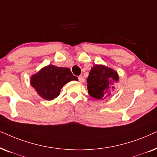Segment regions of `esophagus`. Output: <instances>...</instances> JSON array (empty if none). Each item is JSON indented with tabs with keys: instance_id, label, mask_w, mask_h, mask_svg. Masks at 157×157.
I'll use <instances>...</instances> for the list:
<instances>
[{
	"instance_id": "esophagus-1",
	"label": "esophagus",
	"mask_w": 157,
	"mask_h": 157,
	"mask_svg": "<svg viewBox=\"0 0 157 157\" xmlns=\"http://www.w3.org/2000/svg\"><path fill=\"white\" fill-rule=\"evenodd\" d=\"M78 80H79V81H80V82H85L84 77L82 76V75H80V76L78 77Z\"/></svg>"
}]
</instances>
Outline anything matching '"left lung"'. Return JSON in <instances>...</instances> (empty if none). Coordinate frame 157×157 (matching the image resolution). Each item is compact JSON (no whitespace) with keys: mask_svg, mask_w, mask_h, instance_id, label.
Returning a JSON list of instances; mask_svg holds the SVG:
<instances>
[{"mask_svg":"<svg viewBox=\"0 0 157 157\" xmlns=\"http://www.w3.org/2000/svg\"><path fill=\"white\" fill-rule=\"evenodd\" d=\"M119 77L117 72L104 65L95 64L87 79L89 95L95 99H108L113 93Z\"/></svg>","mask_w":157,"mask_h":157,"instance_id":"8db88e82","label":"left lung"}]
</instances>
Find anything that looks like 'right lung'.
<instances>
[{
	"label": "right lung",
	"instance_id": "obj_1",
	"mask_svg": "<svg viewBox=\"0 0 157 157\" xmlns=\"http://www.w3.org/2000/svg\"><path fill=\"white\" fill-rule=\"evenodd\" d=\"M72 80H77V77L70 69L49 64L31 76V85L41 98L52 100L59 96L66 83Z\"/></svg>",
	"mask_w": 157,
	"mask_h": 157
}]
</instances>
